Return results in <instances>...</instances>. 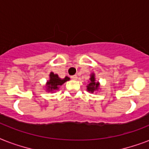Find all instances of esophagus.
Masks as SVG:
<instances>
[{
	"label": "esophagus",
	"instance_id": "34e87169",
	"mask_svg": "<svg viewBox=\"0 0 149 149\" xmlns=\"http://www.w3.org/2000/svg\"><path fill=\"white\" fill-rule=\"evenodd\" d=\"M71 78H72V79H74V80H77V78H78V77H77V75H74V76H72V77H71Z\"/></svg>",
	"mask_w": 149,
	"mask_h": 149
}]
</instances>
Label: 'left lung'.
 <instances>
[{"label":"left lung","instance_id":"8db88e82","mask_svg":"<svg viewBox=\"0 0 149 149\" xmlns=\"http://www.w3.org/2000/svg\"><path fill=\"white\" fill-rule=\"evenodd\" d=\"M100 89V82H97L95 80V73L92 72L90 74V78L88 82V84L86 86V90L89 93H95L96 91H99V89Z\"/></svg>","mask_w":149,"mask_h":149}]
</instances>
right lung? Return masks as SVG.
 <instances>
[{
	"mask_svg": "<svg viewBox=\"0 0 149 149\" xmlns=\"http://www.w3.org/2000/svg\"><path fill=\"white\" fill-rule=\"evenodd\" d=\"M70 79L68 77H65V78L61 79L59 77L57 74H55L53 72H51L49 75V79L47 81V83L45 85L46 91L54 93L60 89V87L66 83V81H69Z\"/></svg>",
	"mask_w": 149,
	"mask_h": 149,
	"instance_id": "add662e5",
	"label": "right lung"
}]
</instances>
